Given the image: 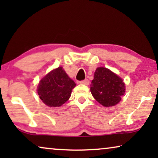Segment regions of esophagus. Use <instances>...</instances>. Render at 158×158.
Segmentation results:
<instances>
[{
  "label": "esophagus",
  "instance_id": "34e87169",
  "mask_svg": "<svg viewBox=\"0 0 158 158\" xmlns=\"http://www.w3.org/2000/svg\"><path fill=\"white\" fill-rule=\"evenodd\" d=\"M80 83L83 84V85H89V81H88V79H85V80H83V81H80Z\"/></svg>",
  "mask_w": 158,
  "mask_h": 158
}]
</instances>
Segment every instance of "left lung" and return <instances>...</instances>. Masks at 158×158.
Instances as JSON below:
<instances>
[{"instance_id": "1", "label": "left lung", "mask_w": 158, "mask_h": 158, "mask_svg": "<svg viewBox=\"0 0 158 158\" xmlns=\"http://www.w3.org/2000/svg\"><path fill=\"white\" fill-rule=\"evenodd\" d=\"M90 86L94 98L106 107L117 104L125 93L122 79L106 68L96 69Z\"/></svg>"}]
</instances>
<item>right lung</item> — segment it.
I'll use <instances>...</instances> for the list:
<instances>
[{
    "label": "right lung",
    "mask_w": 158,
    "mask_h": 158,
    "mask_svg": "<svg viewBox=\"0 0 158 158\" xmlns=\"http://www.w3.org/2000/svg\"><path fill=\"white\" fill-rule=\"evenodd\" d=\"M75 85L62 67H59L41 80L37 93L44 104L49 107H59L70 98Z\"/></svg>",
    "instance_id": "obj_1"
}]
</instances>
